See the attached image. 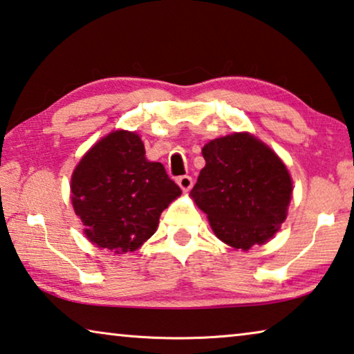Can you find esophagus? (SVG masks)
Segmentation results:
<instances>
[{
    "mask_svg": "<svg viewBox=\"0 0 354 354\" xmlns=\"http://www.w3.org/2000/svg\"><path fill=\"white\" fill-rule=\"evenodd\" d=\"M176 183L179 184V187H181L184 192H187V190L194 186V181H192V178L190 176H187V175H184V176H179L178 179H176Z\"/></svg>",
    "mask_w": 354,
    "mask_h": 354,
    "instance_id": "34e87169",
    "label": "esophagus"
}]
</instances>
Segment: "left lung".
Returning a JSON list of instances; mask_svg holds the SVG:
<instances>
[{
	"instance_id": "left-lung-1",
	"label": "left lung",
	"mask_w": 354,
	"mask_h": 354,
	"mask_svg": "<svg viewBox=\"0 0 354 354\" xmlns=\"http://www.w3.org/2000/svg\"><path fill=\"white\" fill-rule=\"evenodd\" d=\"M203 157L192 197L216 236L243 250L266 243L287 217L293 189L283 162L249 133L211 140Z\"/></svg>"
}]
</instances>
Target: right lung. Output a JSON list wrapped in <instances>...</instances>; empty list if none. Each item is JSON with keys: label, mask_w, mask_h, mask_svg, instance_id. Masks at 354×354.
<instances>
[{"label": "right lung", "mask_w": 354, "mask_h": 354, "mask_svg": "<svg viewBox=\"0 0 354 354\" xmlns=\"http://www.w3.org/2000/svg\"><path fill=\"white\" fill-rule=\"evenodd\" d=\"M72 205L97 248L122 254L151 238L160 212L181 195L137 133L116 131L83 156L71 181Z\"/></svg>", "instance_id": "obj_1"}]
</instances>
